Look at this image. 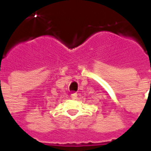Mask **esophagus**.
Masks as SVG:
<instances>
[{
  "label": "esophagus",
  "instance_id": "34e87169",
  "mask_svg": "<svg viewBox=\"0 0 151 151\" xmlns=\"http://www.w3.org/2000/svg\"><path fill=\"white\" fill-rule=\"evenodd\" d=\"M77 96H78V94H77V93H73L72 95H71V99H77Z\"/></svg>",
  "mask_w": 151,
  "mask_h": 151
}]
</instances>
